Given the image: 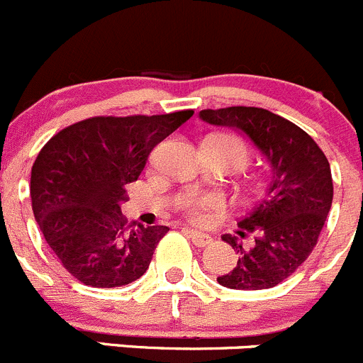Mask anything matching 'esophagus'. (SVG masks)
I'll use <instances>...</instances> for the list:
<instances>
[{"mask_svg": "<svg viewBox=\"0 0 363 363\" xmlns=\"http://www.w3.org/2000/svg\"><path fill=\"white\" fill-rule=\"evenodd\" d=\"M183 233H185V235L192 240V243L196 247H206L208 243L213 242V238H211L210 235H204V233L192 231V229H183Z\"/></svg>", "mask_w": 363, "mask_h": 363, "instance_id": "obj_1", "label": "esophagus"}]
</instances>
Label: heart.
Instances as JSON below:
<instances>
[{
  "mask_svg": "<svg viewBox=\"0 0 363 363\" xmlns=\"http://www.w3.org/2000/svg\"><path fill=\"white\" fill-rule=\"evenodd\" d=\"M215 148L235 162L236 167H243L249 162V148L236 135H213L208 139ZM182 213L194 224H210L220 211H224L225 201L217 192H190L180 201Z\"/></svg>",
  "mask_w": 363,
  "mask_h": 363,
  "instance_id": "heart-1",
  "label": "heart"
}]
</instances>
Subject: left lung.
Wrapping results in <instances>:
<instances>
[{"label":"left lung","mask_w":363,"mask_h":363,"mask_svg":"<svg viewBox=\"0 0 363 363\" xmlns=\"http://www.w3.org/2000/svg\"><path fill=\"white\" fill-rule=\"evenodd\" d=\"M199 116L245 132L272 166L263 199L238 222V235L252 242L222 236L240 257L218 284L247 291L274 288L298 270L318 243L333 199L328 159L298 125L261 107L204 109Z\"/></svg>","instance_id":"obj_1"}]
</instances>
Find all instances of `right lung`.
<instances>
[{
	"instance_id": "right-lung-1",
	"label": "right lung",
	"mask_w": 363,
	"mask_h": 363,
	"mask_svg": "<svg viewBox=\"0 0 363 363\" xmlns=\"http://www.w3.org/2000/svg\"><path fill=\"white\" fill-rule=\"evenodd\" d=\"M194 114L95 116L52 135L31 167V206L65 270L91 288H120L148 270L167 225L127 224L120 204L152 150Z\"/></svg>"
}]
</instances>
